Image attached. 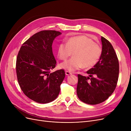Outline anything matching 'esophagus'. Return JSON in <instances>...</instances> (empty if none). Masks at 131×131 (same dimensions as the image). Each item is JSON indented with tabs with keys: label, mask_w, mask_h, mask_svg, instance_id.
<instances>
[{
	"label": "esophagus",
	"mask_w": 131,
	"mask_h": 131,
	"mask_svg": "<svg viewBox=\"0 0 131 131\" xmlns=\"http://www.w3.org/2000/svg\"><path fill=\"white\" fill-rule=\"evenodd\" d=\"M65 74H66L67 75H69L72 74V73H71V72H69V71H66V72H65Z\"/></svg>",
	"instance_id": "obj_1"
}]
</instances>
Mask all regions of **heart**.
Instances as JSON below:
<instances>
[{"mask_svg": "<svg viewBox=\"0 0 131 131\" xmlns=\"http://www.w3.org/2000/svg\"><path fill=\"white\" fill-rule=\"evenodd\" d=\"M73 53V58L62 62L61 69L74 71L82 67L89 69L94 67L100 59L102 49L98 43L88 36L71 37L66 43H61L57 49V56L61 60H66Z\"/></svg>", "mask_w": 131, "mask_h": 131, "instance_id": "1", "label": "heart"}]
</instances>
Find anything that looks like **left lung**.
Masks as SVG:
<instances>
[{"label": "left lung", "instance_id": "obj_1", "mask_svg": "<svg viewBox=\"0 0 131 131\" xmlns=\"http://www.w3.org/2000/svg\"><path fill=\"white\" fill-rule=\"evenodd\" d=\"M102 54L94 67L87 71L90 77L78 75L77 94L83 102L96 105L104 102L117 86L119 65L117 54L111 42L103 37Z\"/></svg>", "mask_w": 131, "mask_h": 131}]
</instances>
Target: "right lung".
I'll list each match as a JSON object with an SVG mask.
<instances>
[{
  "mask_svg": "<svg viewBox=\"0 0 131 131\" xmlns=\"http://www.w3.org/2000/svg\"><path fill=\"white\" fill-rule=\"evenodd\" d=\"M60 35L55 30L37 32L23 43L18 52L16 68L19 85L25 95L38 103L55 100L65 77L62 69L51 72L57 65L52 43Z\"/></svg>",
  "mask_w": 131,
  "mask_h": 131,
  "instance_id": "obj_1",
  "label": "right lung"
}]
</instances>
